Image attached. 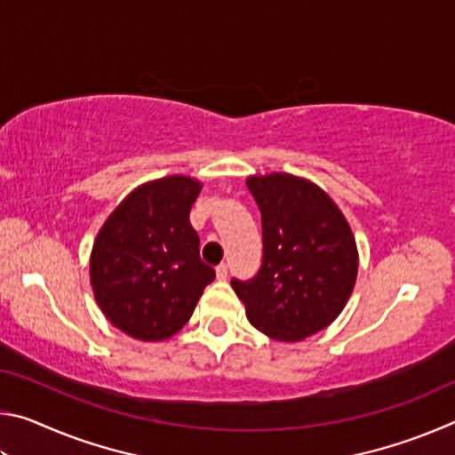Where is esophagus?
I'll return each instance as SVG.
<instances>
[{
    "label": "esophagus",
    "instance_id": "esophagus-1",
    "mask_svg": "<svg viewBox=\"0 0 455 455\" xmlns=\"http://www.w3.org/2000/svg\"><path fill=\"white\" fill-rule=\"evenodd\" d=\"M217 276L220 281H227V276H228V265L227 263H220L217 267Z\"/></svg>",
    "mask_w": 455,
    "mask_h": 455
}]
</instances>
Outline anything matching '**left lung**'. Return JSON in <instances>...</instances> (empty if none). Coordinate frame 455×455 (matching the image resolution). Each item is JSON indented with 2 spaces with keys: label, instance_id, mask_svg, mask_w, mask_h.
I'll return each mask as SVG.
<instances>
[{
  "label": "left lung",
  "instance_id": "left-lung-1",
  "mask_svg": "<svg viewBox=\"0 0 455 455\" xmlns=\"http://www.w3.org/2000/svg\"><path fill=\"white\" fill-rule=\"evenodd\" d=\"M260 211L263 260L233 279L251 325L276 341H301L337 319L355 287L357 246L347 220L317 184L292 174L246 180Z\"/></svg>",
  "mask_w": 455,
  "mask_h": 455
}]
</instances>
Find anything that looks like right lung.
<instances>
[{"label":"right lung","instance_id":"obj_1","mask_svg":"<svg viewBox=\"0 0 455 455\" xmlns=\"http://www.w3.org/2000/svg\"><path fill=\"white\" fill-rule=\"evenodd\" d=\"M200 182L188 176L142 184L96 236L90 281L106 319L140 341H163L190 319L214 268L200 259L190 209Z\"/></svg>","mask_w":455,"mask_h":455}]
</instances>
